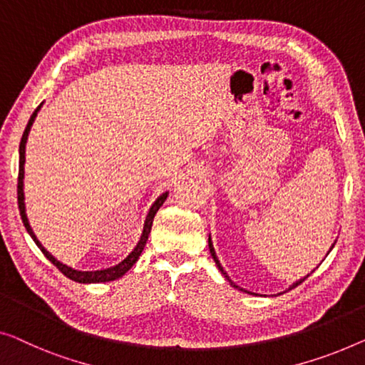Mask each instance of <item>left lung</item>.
Here are the masks:
<instances>
[{"label":"left lung","mask_w":365,"mask_h":365,"mask_svg":"<svg viewBox=\"0 0 365 365\" xmlns=\"http://www.w3.org/2000/svg\"><path fill=\"white\" fill-rule=\"evenodd\" d=\"M334 244H336V242H334ZM334 244H333V246H331V249H333V247H334ZM208 246H210V252H211V257H213V259H215V262H216V265H217V269H220V270H221V274L226 277V279H227V282H230V284H231L232 287H235V288H237V290H241V292H246V293H251V292L244 290V288H241V287H237V285L235 284V282H232V280L230 279V275H227V274H226V270H225V269H222V265L220 264V260H217V257H216V252H215L213 242H211V236L208 237ZM331 249H329V251H331ZM308 277H309V274H308L307 277H303V279H300V280H297V282H295V284H292L290 287H288V290H292V288H295V287H298V285H300V284H302V282H304V280H307V279H308ZM251 295H254V293H251Z\"/></svg>","instance_id":"8db88e82"}]
</instances>
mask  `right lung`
<instances>
[{
  "instance_id": "right-lung-1",
  "label": "right lung",
  "mask_w": 365,
  "mask_h": 365,
  "mask_svg": "<svg viewBox=\"0 0 365 365\" xmlns=\"http://www.w3.org/2000/svg\"><path fill=\"white\" fill-rule=\"evenodd\" d=\"M41 106H42V103H41L39 106L36 108V111L32 113V116H31V119H29V123H27V126H26V129H24L23 138H21V144H19L18 205H19L21 220H23L26 231L29 232V236H31L32 239H34V242L37 244V247L41 249L42 254L46 255V257H47L48 260H51V262H52L53 265H56V267H57L58 270H61L65 277H68L70 280L78 282V284H100V282H111V280H116V279H119V277H123L124 274H126V272H128L130 267H133V265H134L135 262H138L139 255L143 254L145 242H148V239H149L150 227H152V221H154V216H155L157 211H159L160 206L164 205V201L167 200V195H168V192L162 193L160 197L154 201V205L150 206V210H149V213H148V217H145V221H144V230H143V235H140V239H139L138 246H135V247L133 249V252H130L126 259L121 260V262H119L118 265H114V267L103 269V270H91V272L85 270V272H83V270H75V269H72V267H68V265H65V264H62V262H58V260H57L56 257H53V255H52L51 252H48L46 247L42 246V244L39 242V239L36 237L34 231H32V227H31V225H29V220H27V215H26V205H24V190H23V187H24V182H23V180H24V164H26V143H27V135H29V130H31L32 123H34V119H36V116H37V113H39Z\"/></svg>"
}]
</instances>
